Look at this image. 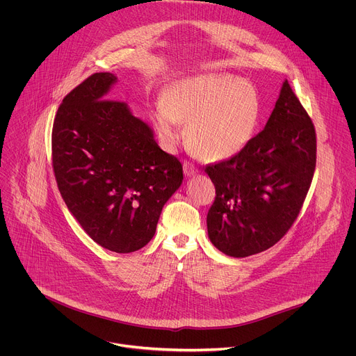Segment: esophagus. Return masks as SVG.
<instances>
[{
	"mask_svg": "<svg viewBox=\"0 0 356 356\" xmlns=\"http://www.w3.org/2000/svg\"><path fill=\"white\" fill-rule=\"evenodd\" d=\"M183 170H184V175H186L187 177L194 176V175H197V173H198V168H197L195 165L190 163V162H184V165H183Z\"/></svg>",
	"mask_w": 356,
	"mask_h": 356,
	"instance_id": "1",
	"label": "esophagus"
}]
</instances>
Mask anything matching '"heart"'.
I'll use <instances>...</instances> for the list:
<instances>
[{
  "label": "heart",
  "instance_id": "heart-1",
  "mask_svg": "<svg viewBox=\"0 0 356 356\" xmlns=\"http://www.w3.org/2000/svg\"><path fill=\"white\" fill-rule=\"evenodd\" d=\"M154 108L162 140L177 144L183 122L193 149L205 161L219 162L240 154L252 140L261 102L255 87L230 74H198L172 84Z\"/></svg>",
  "mask_w": 356,
  "mask_h": 356
}]
</instances>
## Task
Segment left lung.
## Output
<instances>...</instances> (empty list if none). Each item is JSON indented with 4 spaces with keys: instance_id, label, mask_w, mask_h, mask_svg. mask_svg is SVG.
I'll return each instance as SVG.
<instances>
[{
    "instance_id": "obj_1",
    "label": "left lung",
    "mask_w": 356,
    "mask_h": 356,
    "mask_svg": "<svg viewBox=\"0 0 356 356\" xmlns=\"http://www.w3.org/2000/svg\"><path fill=\"white\" fill-rule=\"evenodd\" d=\"M315 166L314 123L286 80L265 129L205 169L216 188L207 216L211 243L233 258L273 247L297 219Z\"/></svg>"
}]
</instances>
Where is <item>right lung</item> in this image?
Instances as JSON below:
<instances>
[{"instance_id": "obj_1", "label": "right lung", "mask_w": 356, "mask_h": 356, "mask_svg": "<svg viewBox=\"0 0 356 356\" xmlns=\"http://www.w3.org/2000/svg\"><path fill=\"white\" fill-rule=\"evenodd\" d=\"M116 81L113 73H94L63 98L52 127V166L83 230L101 247L129 254L154 237L183 168L127 104L106 99Z\"/></svg>"}]
</instances>
